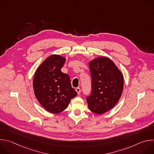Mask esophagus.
<instances>
[{
	"instance_id": "obj_1",
	"label": "esophagus",
	"mask_w": 154,
	"mask_h": 154,
	"mask_svg": "<svg viewBox=\"0 0 154 154\" xmlns=\"http://www.w3.org/2000/svg\"><path fill=\"white\" fill-rule=\"evenodd\" d=\"M75 91H77V94H78L79 95L80 94V91H81V90H80V88H75Z\"/></svg>"
}]
</instances>
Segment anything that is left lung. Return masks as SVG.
<instances>
[{"mask_svg": "<svg viewBox=\"0 0 154 154\" xmlns=\"http://www.w3.org/2000/svg\"><path fill=\"white\" fill-rule=\"evenodd\" d=\"M92 79V91L86 98L89 109L103 114L119 101L124 88V76L115 63L106 57H97L88 63Z\"/></svg>", "mask_w": 154, "mask_h": 154, "instance_id": "left-lung-1", "label": "left lung"}]
</instances>
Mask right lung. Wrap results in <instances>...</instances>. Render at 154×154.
<instances>
[{
    "label": "right lung",
    "mask_w": 154,
    "mask_h": 154,
    "mask_svg": "<svg viewBox=\"0 0 154 154\" xmlns=\"http://www.w3.org/2000/svg\"><path fill=\"white\" fill-rule=\"evenodd\" d=\"M65 61L64 57L51 55L39 66L33 77L36 98L44 108L53 114L66 109L77 94L71 86L69 75L61 71Z\"/></svg>",
    "instance_id": "add662e5"
}]
</instances>
